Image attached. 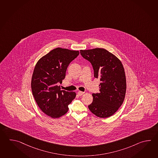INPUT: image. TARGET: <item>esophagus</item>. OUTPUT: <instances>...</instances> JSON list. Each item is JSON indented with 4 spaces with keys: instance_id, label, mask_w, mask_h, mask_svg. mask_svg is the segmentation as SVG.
<instances>
[{
    "instance_id": "obj_1",
    "label": "esophagus",
    "mask_w": 158,
    "mask_h": 158,
    "mask_svg": "<svg viewBox=\"0 0 158 158\" xmlns=\"http://www.w3.org/2000/svg\"><path fill=\"white\" fill-rule=\"evenodd\" d=\"M84 94V92H81V91H78V92H77V95H78L79 96H82Z\"/></svg>"
}]
</instances>
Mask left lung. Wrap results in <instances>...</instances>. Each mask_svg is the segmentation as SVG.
<instances>
[{
    "instance_id": "left-lung-1",
    "label": "left lung",
    "mask_w": 158,
    "mask_h": 158,
    "mask_svg": "<svg viewBox=\"0 0 158 158\" xmlns=\"http://www.w3.org/2000/svg\"><path fill=\"white\" fill-rule=\"evenodd\" d=\"M80 52L81 56L92 64L94 77L101 81L100 92L92 94L94 100L88 108L98 117L111 116L121 106L126 95V75L122 64L105 49Z\"/></svg>"
}]
</instances>
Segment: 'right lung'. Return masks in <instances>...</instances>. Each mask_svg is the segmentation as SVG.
I'll list each match as a JSON object with an SVG mask.
<instances>
[{
    "instance_id": "right-lung-1",
    "label": "right lung",
    "mask_w": 158,
    "mask_h": 158,
    "mask_svg": "<svg viewBox=\"0 0 158 158\" xmlns=\"http://www.w3.org/2000/svg\"><path fill=\"white\" fill-rule=\"evenodd\" d=\"M79 52L57 48L40 58L36 64L31 79V89L42 111L58 118L69 110L68 105L76 96L74 92L61 90L59 83L64 79L68 66Z\"/></svg>"
}]
</instances>
